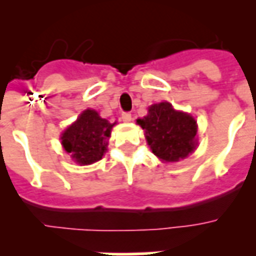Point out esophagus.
<instances>
[{"label": "esophagus", "mask_w": 256, "mask_h": 256, "mask_svg": "<svg viewBox=\"0 0 256 256\" xmlns=\"http://www.w3.org/2000/svg\"><path fill=\"white\" fill-rule=\"evenodd\" d=\"M120 118H122V120H124V122H130V120H132V112H124Z\"/></svg>", "instance_id": "34e87169"}]
</instances>
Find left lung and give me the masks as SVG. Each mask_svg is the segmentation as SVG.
<instances>
[{
	"instance_id": "left-lung-1",
	"label": "left lung",
	"mask_w": 256,
	"mask_h": 256,
	"mask_svg": "<svg viewBox=\"0 0 256 256\" xmlns=\"http://www.w3.org/2000/svg\"><path fill=\"white\" fill-rule=\"evenodd\" d=\"M146 132V140L158 158L176 162L194 152L196 122L186 112H175L168 102L152 104L148 116L136 120Z\"/></svg>"
}]
</instances>
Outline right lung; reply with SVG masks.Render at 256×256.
<instances>
[{
	"mask_svg": "<svg viewBox=\"0 0 256 256\" xmlns=\"http://www.w3.org/2000/svg\"><path fill=\"white\" fill-rule=\"evenodd\" d=\"M112 126L114 124L88 108L62 134V146L78 164H94L106 152V140L110 136Z\"/></svg>",
	"mask_w": 256,
	"mask_h": 256,
	"instance_id": "add662e5",
	"label": "right lung"
}]
</instances>
